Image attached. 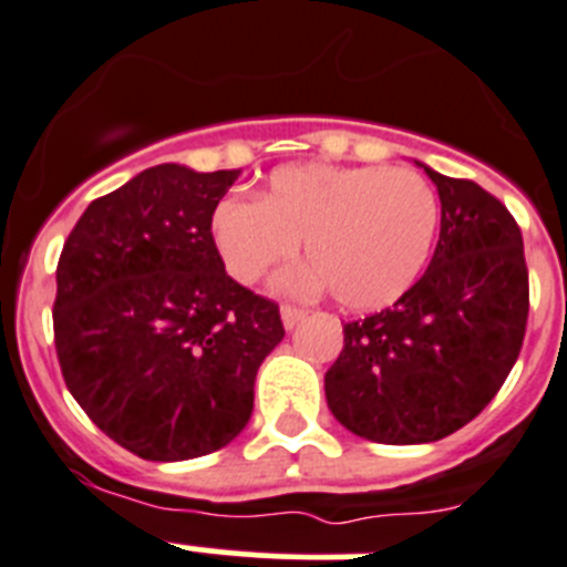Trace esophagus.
Wrapping results in <instances>:
<instances>
[{
    "mask_svg": "<svg viewBox=\"0 0 567 567\" xmlns=\"http://www.w3.org/2000/svg\"><path fill=\"white\" fill-rule=\"evenodd\" d=\"M279 313H282V324L288 327V330H293V327L299 324L305 316H308L301 308H296V305H282V308H279Z\"/></svg>",
    "mask_w": 567,
    "mask_h": 567,
    "instance_id": "34e87169",
    "label": "esophagus"
}]
</instances>
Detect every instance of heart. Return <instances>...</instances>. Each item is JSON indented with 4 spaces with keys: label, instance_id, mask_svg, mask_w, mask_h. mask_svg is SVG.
<instances>
[{
    "label": "heart",
    "instance_id": "b5f03b06",
    "mask_svg": "<svg viewBox=\"0 0 567 567\" xmlns=\"http://www.w3.org/2000/svg\"><path fill=\"white\" fill-rule=\"evenodd\" d=\"M226 271L254 285L305 240L313 266L282 279L290 290L330 285L338 305L380 310L420 279L439 231V198L414 171L290 164L259 198H224L209 220Z\"/></svg>",
    "mask_w": 567,
    "mask_h": 567
}]
</instances>
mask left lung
I'll use <instances>...</instances> for the list:
<instances>
[{
  "mask_svg": "<svg viewBox=\"0 0 567 567\" xmlns=\"http://www.w3.org/2000/svg\"><path fill=\"white\" fill-rule=\"evenodd\" d=\"M442 200L427 271L394 308L343 324L324 374L332 416L380 444L451 436L509 378L528 321V268L512 212L467 178L425 167Z\"/></svg>",
  "mask_w": 567,
  "mask_h": 567,
  "instance_id": "1",
  "label": "left lung"
}]
</instances>
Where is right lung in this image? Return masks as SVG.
Returning <instances> with one entry per match:
<instances>
[{"instance_id":"right-lung-1","label":"right lung","mask_w":567,"mask_h":567,"mask_svg":"<svg viewBox=\"0 0 567 567\" xmlns=\"http://www.w3.org/2000/svg\"><path fill=\"white\" fill-rule=\"evenodd\" d=\"M237 171L158 164L92 200L58 259L52 305L66 389L147 462L220 451L246 427L277 301L226 274L209 220Z\"/></svg>"}]
</instances>
